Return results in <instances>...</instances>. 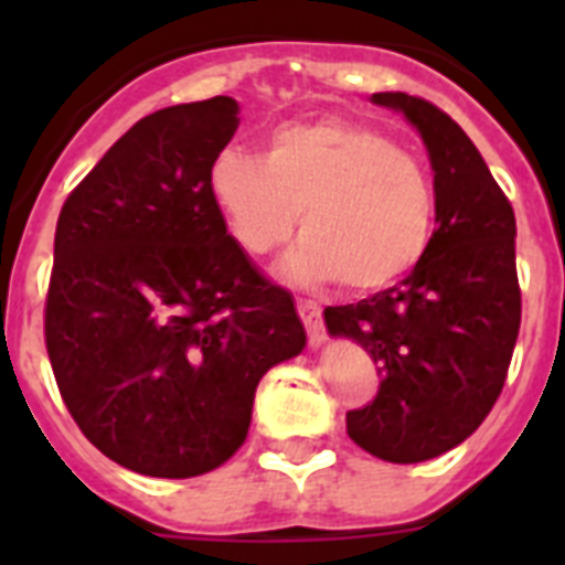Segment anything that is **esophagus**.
I'll use <instances>...</instances> for the list:
<instances>
[{
  "mask_svg": "<svg viewBox=\"0 0 565 565\" xmlns=\"http://www.w3.org/2000/svg\"><path fill=\"white\" fill-rule=\"evenodd\" d=\"M297 311H299V319H302V326H306V331H308V342H311L313 348H319V344H326V326H322V308H319L317 302H311V299H299Z\"/></svg>",
  "mask_w": 565,
  "mask_h": 565,
  "instance_id": "obj_1",
  "label": "esophagus"
}]
</instances>
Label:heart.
Here are the masks:
<instances>
[{
  "instance_id": "b5f03b06",
  "label": "heart",
  "mask_w": 565,
  "mask_h": 565,
  "mask_svg": "<svg viewBox=\"0 0 565 565\" xmlns=\"http://www.w3.org/2000/svg\"><path fill=\"white\" fill-rule=\"evenodd\" d=\"M209 189L248 257L277 252L297 228L288 274L373 294L402 282L430 248L436 186L416 154L348 118L282 124L257 154L223 149ZM303 214L299 215L298 212Z\"/></svg>"
}]
</instances>
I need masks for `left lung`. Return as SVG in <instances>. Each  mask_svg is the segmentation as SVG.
Masks as SVG:
<instances>
[{
	"label": "left lung",
	"mask_w": 565,
	"mask_h": 565,
	"mask_svg": "<svg viewBox=\"0 0 565 565\" xmlns=\"http://www.w3.org/2000/svg\"><path fill=\"white\" fill-rule=\"evenodd\" d=\"M371 102L422 135L436 232L402 282L326 308V326L362 344L382 373L376 398L348 413V436L382 461L418 463L472 436L501 396L521 328L515 212L450 115L407 93H373Z\"/></svg>",
	"instance_id": "8db88e82"
}]
</instances>
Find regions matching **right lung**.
<instances>
[{
	"label": "right lung",
	"mask_w": 565,
	"mask_h": 565,
	"mask_svg": "<svg viewBox=\"0 0 565 565\" xmlns=\"http://www.w3.org/2000/svg\"><path fill=\"white\" fill-rule=\"evenodd\" d=\"M237 113L214 96L147 115L58 214L50 364L89 444L141 476L228 461L259 379L306 348L294 297L254 268L209 189Z\"/></svg>",
	"instance_id": "obj_1"
}]
</instances>
